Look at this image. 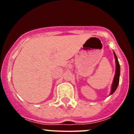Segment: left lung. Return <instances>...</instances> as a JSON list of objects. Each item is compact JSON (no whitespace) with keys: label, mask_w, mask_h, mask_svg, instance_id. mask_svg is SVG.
Segmentation results:
<instances>
[{"label":"left lung","mask_w":134,"mask_h":134,"mask_svg":"<svg viewBox=\"0 0 134 134\" xmlns=\"http://www.w3.org/2000/svg\"><path fill=\"white\" fill-rule=\"evenodd\" d=\"M114 56L115 58V62H116V69H115V74L114 79H113V83H112V86H111V91L110 94H112L115 91H116L117 88H118V85H119V76H120V66H119V63L118 62V58L116 55L115 53L114 52Z\"/></svg>","instance_id":"left-lung-1"}]
</instances>
